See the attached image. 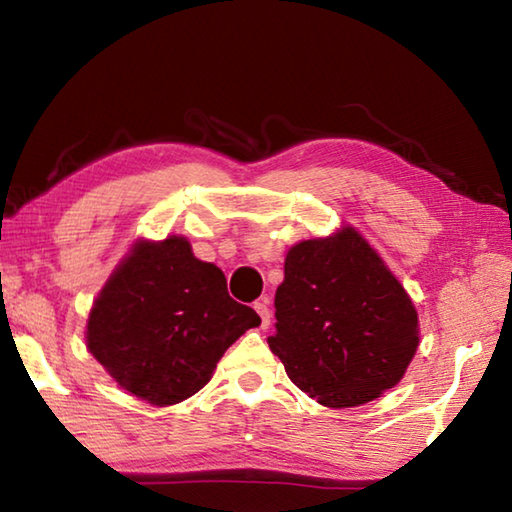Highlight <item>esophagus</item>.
Wrapping results in <instances>:
<instances>
[{
    "label": "esophagus",
    "mask_w": 512,
    "mask_h": 512,
    "mask_svg": "<svg viewBox=\"0 0 512 512\" xmlns=\"http://www.w3.org/2000/svg\"><path fill=\"white\" fill-rule=\"evenodd\" d=\"M255 311L259 314V318H262V329H266L268 325H271V309H268L266 300L255 302Z\"/></svg>",
    "instance_id": "34e87169"
}]
</instances>
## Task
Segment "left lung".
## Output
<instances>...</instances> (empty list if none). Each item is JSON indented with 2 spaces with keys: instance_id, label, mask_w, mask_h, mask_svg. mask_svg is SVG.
Segmentation results:
<instances>
[{
  "instance_id": "obj_1",
  "label": "left lung",
  "mask_w": 512,
  "mask_h": 512,
  "mask_svg": "<svg viewBox=\"0 0 512 512\" xmlns=\"http://www.w3.org/2000/svg\"><path fill=\"white\" fill-rule=\"evenodd\" d=\"M275 318L268 348L300 391L332 409L393 388L420 343L409 293L350 225L289 248Z\"/></svg>"
}]
</instances>
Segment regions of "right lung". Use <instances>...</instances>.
<instances>
[{
  "label": "right lung",
  "instance_id": "right-lung-1",
  "mask_svg": "<svg viewBox=\"0 0 512 512\" xmlns=\"http://www.w3.org/2000/svg\"><path fill=\"white\" fill-rule=\"evenodd\" d=\"M259 323L228 296L221 268L171 235L135 241L94 300L85 343L124 391L171 406L201 391L223 352Z\"/></svg>",
  "mask_w": 512,
  "mask_h": 512
}]
</instances>
